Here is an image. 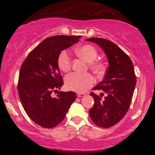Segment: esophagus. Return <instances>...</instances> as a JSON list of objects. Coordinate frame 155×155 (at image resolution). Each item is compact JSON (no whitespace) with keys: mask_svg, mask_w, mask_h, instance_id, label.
Instances as JSON below:
<instances>
[{"mask_svg":"<svg viewBox=\"0 0 155 155\" xmlns=\"http://www.w3.org/2000/svg\"><path fill=\"white\" fill-rule=\"evenodd\" d=\"M76 95H77V97H84V96H85V94L84 93H80V92H77L76 93Z\"/></svg>","mask_w":155,"mask_h":155,"instance_id":"34e87169","label":"esophagus"}]
</instances>
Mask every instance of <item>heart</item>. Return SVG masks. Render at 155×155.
<instances>
[{"label":"heart","instance_id":"1","mask_svg":"<svg viewBox=\"0 0 155 155\" xmlns=\"http://www.w3.org/2000/svg\"><path fill=\"white\" fill-rule=\"evenodd\" d=\"M76 53L81 59L89 63L88 67L96 75H101L106 70V65L103 62L96 60L97 51L90 44L81 46L76 49ZM58 66L61 71L68 72L71 68V58L66 50L60 52L57 60ZM94 78L90 74L72 73L65 79V84L68 90L78 92H83L93 84Z\"/></svg>","mask_w":155,"mask_h":155}]
</instances>
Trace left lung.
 <instances>
[{
	"label": "left lung",
	"instance_id": "left-lung-1",
	"mask_svg": "<svg viewBox=\"0 0 155 155\" xmlns=\"http://www.w3.org/2000/svg\"><path fill=\"white\" fill-rule=\"evenodd\" d=\"M86 40L98 44L109 63L104 80L92 89L103 90L106 97L102 99L104 93L100 95L93 92L90 93L95 104L89 114L96 125L110 127L118 123L128 111L136 84L134 68L128 55L113 42L101 38Z\"/></svg>",
	"mask_w": 155,
	"mask_h": 155
}]
</instances>
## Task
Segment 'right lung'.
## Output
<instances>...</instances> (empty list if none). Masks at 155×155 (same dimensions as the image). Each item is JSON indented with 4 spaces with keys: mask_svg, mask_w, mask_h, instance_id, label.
Wrapping results in <instances>:
<instances>
[{
    "mask_svg": "<svg viewBox=\"0 0 155 155\" xmlns=\"http://www.w3.org/2000/svg\"><path fill=\"white\" fill-rule=\"evenodd\" d=\"M80 38L79 35H54L44 39L21 65L17 86L21 103L28 116L44 128L58 125L76 98L72 91H60L56 97L51 93L63 85L57 63L58 55Z\"/></svg>",
    "mask_w": 155,
    "mask_h": 155,
    "instance_id": "obj_1",
    "label": "right lung"
}]
</instances>
